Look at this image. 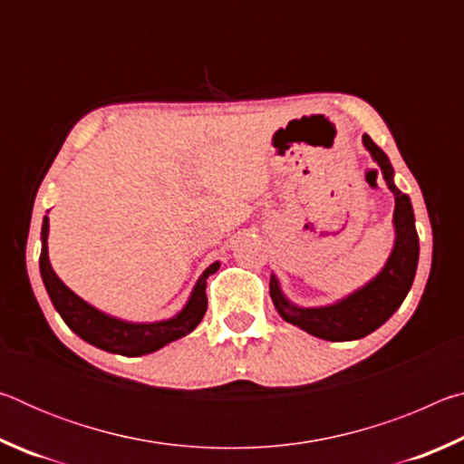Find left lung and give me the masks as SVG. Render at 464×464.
<instances>
[{
	"instance_id": "1",
	"label": "left lung",
	"mask_w": 464,
	"mask_h": 464,
	"mask_svg": "<svg viewBox=\"0 0 464 464\" xmlns=\"http://www.w3.org/2000/svg\"><path fill=\"white\" fill-rule=\"evenodd\" d=\"M362 143L371 153L376 166L381 168L384 182L395 196V213H392V227H395V243H392L391 256L372 280L360 286L354 293L340 298V301L324 304V307H298L286 295L282 293L278 278L270 276V296L278 315L301 327L321 340L327 342H348L360 340L374 329H379L392 313L405 301L407 293L413 285L415 270H418L420 239L415 231V217L410 196L403 194L395 186V171L374 140L364 135Z\"/></svg>"
}]
</instances>
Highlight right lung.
Here are the masks:
<instances>
[{
	"instance_id": "1",
	"label": "right lung",
	"mask_w": 464,
	"mask_h": 464,
	"mask_svg": "<svg viewBox=\"0 0 464 464\" xmlns=\"http://www.w3.org/2000/svg\"><path fill=\"white\" fill-rule=\"evenodd\" d=\"M41 241V276L46 293L51 296V303L63 321L83 342L121 356L151 354V352L163 348V345L194 332L196 325L202 321L204 313H207V293H204L207 290V278L221 266L215 262L200 274L182 311L176 313L174 317L151 321V324H135V321L112 317L96 309L88 301H83L82 296H77L72 288L65 286V282L54 274L49 260V243H46L49 241V217L43 218Z\"/></svg>"
}]
</instances>
